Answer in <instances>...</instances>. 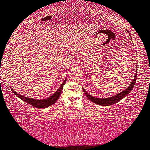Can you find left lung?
<instances>
[{
	"label": "left lung",
	"instance_id": "8db88e82",
	"mask_svg": "<svg viewBox=\"0 0 150 150\" xmlns=\"http://www.w3.org/2000/svg\"><path fill=\"white\" fill-rule=\"evenodd\" d=\"M127 32L129 33V31ZM136 77H137V70L136 72H135V75L134 76V79L132 81V82L131 83V84L128 86L126 89L125 90H123L122 92L116 94L115 96H113L111 97H107V98H98V97H93L91 95H90L89 93L85 91V89L83 87V91L85 93V94L86 95V96L88 97V99H89L93 103L97 104V105H101V106H108V105H113V104L117 103V101L122 100V99L124 98V97H126L129 93L132 91V90L134 88V85L135 83V81H136Z\"/></svg>",
	"mask_w": 150,
	"mask_h": 150
}]
</instances>
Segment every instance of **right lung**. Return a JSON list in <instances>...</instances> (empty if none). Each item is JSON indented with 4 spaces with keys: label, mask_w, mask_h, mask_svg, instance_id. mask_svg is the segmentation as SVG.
I'll return each instance as SVG.
<instances>
[{
    "label": "right lung",
    "mask_w": 150,
    "mask_h": 150,
    "mask_svg": "<svg viewBox=\"0 0 150 150\" xmlns=\"http://www.w3.org/2000/svg\"><path fill=\"white\" fill-rule=\"evenodd\" d=\"M66 81H67V78H65V79L64 80L63 83L61 85V86L59 87V88L57 90V91L54 92L52 96L43 99H33L28 97H25L24 96H21V94L18 93L16 92L15 91H14L11 87V91H13L14 93H15V95H16V96L18 97V98H20L21 100L27 102V103L30 104V105H33V107H35V108H37L39 109H42V108H46L47 107L53 105V104L57 101V99H59V96H60L61 92H62L63 85H65Z\"/></svg>",
    "instance_id": "add662e5"
}]
</instances>
